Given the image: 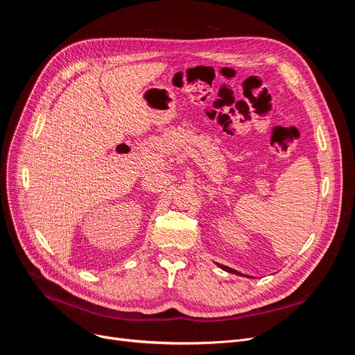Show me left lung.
<instances>
[{
  "label": "left lung",
  "instance_id": "left-lung-1",
  "mask_svg": "<svg viewBox=\"0 0 355 355\" xmlns=\"http://www.w3.org/2000/svg\"><path fill=\"white\" fill-rule=\"evenodd\" d=\"M219 265V263H218ZM219 268H222L223 271H227V272H231V274H235V275H241V277H249V278H253V277H250V275H244V274H241V272H239V271H235V270H232V268H230V266H225V265H219Z\"/></svg>",
  "mask_w": 355,
  "mask_h": 355
}]
</instances>
